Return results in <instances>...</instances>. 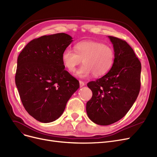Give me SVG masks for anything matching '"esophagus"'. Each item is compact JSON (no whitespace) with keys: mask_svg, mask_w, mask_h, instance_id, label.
<instances>
[{"mask_svg":"<svg viewBox=\"0 0 157 157\" xmlns=\"http://www.w3.org/2000/svg\"><path fill=\"white\" fill-rule=\"evenodd\" d=\"M85 85V83L83 82V81H79V86H80V87H82V86H83Z\"/></svg>","mask_w":157,"mask_h":157,"instance_id":"esophagus-1","label":"esophagus"}]
</instances>
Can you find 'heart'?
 Segmentation results:
<instances>
[{"label":"heart","mask_w":157,"mask_h":157,"mask_svg":"<svg viewBox=\"0 0 157 157\" xmlns=\"http://www.w3.org/2000/svg\"><path fill=\"white\" fill-rule=\"evenodd\" d=\"M75 51L65 49L62 54V62L66 69L73 72L82 60L84 64L78 70L76 75L85 78L93 74L95 77L106 74L112 67L115 52L112 47L95 41H83L74 46Z\"/></svg>","instance_id":"heart-1"}]
</instances>
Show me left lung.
Instances as JSON below:
<instances>
[{
	"instance_id": "obj_1",
	"label": "left lung",
	"mask_w": 157,
	"mask_h": 157,
	"mask_svg": "<svg viewBox=\"0 0 157 157\" xmlns=\"http://www.w3.org/2000/svg\"><path fill=\"white\" fill-rule=\"evenodd\" d=\"M115 52L114 63L106 75L87 83L92 97L86 103L88 117L106 126L123 117L137 99L140 88L141 63L126 41L108 36Z\"/></svg>"
}]
</instances>
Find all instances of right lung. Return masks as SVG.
Masks as SVG:
<instances>
[{
	"label": "right lung",
	"mask_w": 157,
	"mask_h": 157,
	"mask_svg": "<svg viewBox=\"0 0 157 157\" xmlns=\"http://www.w3.org/2000/svg\"><path fill=\"white\" fill-rule=\"evenodd\" d=\"M72 39L63 33L42 36L31 40L18 55L15 83L20 98L25 110L41 122L58 119L79 87L62 59Z\"/></svg>",
	"instance_id": "add662e5"
}]
</instances>
